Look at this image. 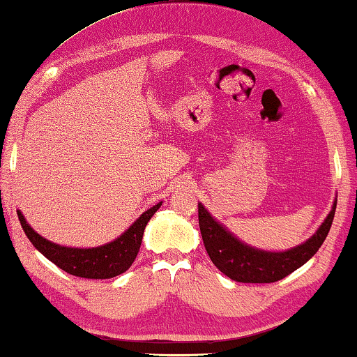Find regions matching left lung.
<instances>
[{
    "mask_svg": "<svg viewBox=\"0 0 357 357\" xmlns=\"http://www.w3.org/2000/svg\"><path fill=\"white\" fill-rule=\"evenodd\" d=\"M197 207H199L197 212H199V227L204 247H206L213 264L226 277L236 280V282L273 283L288 277L296 268L305 264L319 250L331 231L337 201L313 237L299 247L282 251V253H272V251H261L248 247L234 237L229 231H226L218 221H215L202 204H197Z\"/></svg>",
    "mask_w": 357,
    "mask_h": 357,
    "instance_id": "8db88e82",
    "label": "left lung"
}]
</instances>
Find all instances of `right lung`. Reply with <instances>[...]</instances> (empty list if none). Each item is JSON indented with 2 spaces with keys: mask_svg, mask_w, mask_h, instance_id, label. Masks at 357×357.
I'll return each mask as SVG.
<instances>
[{
  "mask_svg": "<svg viewBox=\"0 0 357 357\" xmlns=\"http://www.w3.org/2000/svg\"><path fill=\"white\" fill-rule=\"evenodd\" d=\"M160 207L161 202L140 215L130 226V229L125 231L114 242L96 248H69L52 243L47 238L40 237L38 232H34L33 227L23 218L22 212H17V215H19L20 225L30 242L55 266L75 277L104 280L120 275L131 267L139 253L140 243H142L145 226Z\"/></svg>",
  "mask_w": 357,
  "mask_h": 357,
  "instance_id": "obj_1",
  "label": "right lung"
}]
</instances>
